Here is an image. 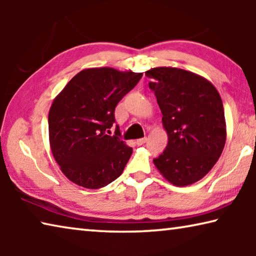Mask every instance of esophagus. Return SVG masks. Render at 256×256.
<instances>
[{
  "label": "esophagus",
  "instance_id": "esophagus-1",
  "mask_svg": "<svg viewBox=\"0 0 256 256\" xmlns=\"http://www.w3.org/2000/svg\"><path fill=\"white\" fill-rule=\"evenodd\" d=\"M146 141H148V138H138V140H136V144H138V146H142V144H144Z\"/></svg>",
  "mask_w": 256,
  "mask_h": 256
}]
</instances>
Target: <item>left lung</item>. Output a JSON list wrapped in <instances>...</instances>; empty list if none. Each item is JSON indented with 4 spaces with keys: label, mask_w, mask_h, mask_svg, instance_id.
I'll return each instance as SVG.
<instances>
[{
    "label": "left lung",
    "mask_w": 256,
    "mask_h": 256,
    "mask_svg": "<svg viewBox=\"0 0 256 256\" xmlns=\"http://www.w3.org/2000/svg\"><path fill=\"white\" fill-rule=\"evenodd\" d=\"M151 78L162 125L168 136L164 152L154 159L164 180L188 186L203 178L226 144V120L222 97L206 78L172 66L146 71Z\"/></svg>",
    "instance_id": "left-lung-1"
}]
</instances>
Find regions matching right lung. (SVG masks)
Instances as JSON below:
<instances>
[{
  "mask_svg": "<svg viewBox=\"0 0 256 256\" xmlns=\"http://www.w3.org/2000/svg\"><path fill=\"white\" fill-rule=\"evenodd\" d=\"M142 73L112 68H84L55 97L48 112L52 154L72 183L97 190L122 174L132 148L108 136L115 107L136 86ZM110 133V132H108Z\"/></svg>",
  "mask_w": 256,
  "mask_h": 256,
  "instance_id": "right-lung-1",
  "label": "right lung"
}]
</instances>
